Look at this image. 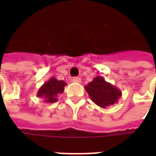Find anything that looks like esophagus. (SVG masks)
I'll return each instance as SVG.
<instances>
[{"label":"esophagus","instance_id":"esophagus-1","mask_svg":"<svg viewBox=\"0 0 156 156\" xmlns=\"http://www.w3.org/2000/svg\"><path fill=\"white\" fill-rule=\"evenodd\" d=\"M72 81H74V82H76V83H81V78H79V77H74V78L72 79Z\"/></svg>","mask_w":156,"mask_h":156}]
</instances>
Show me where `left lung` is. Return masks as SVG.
<instances>
[{
	"label": "left lung",
	"instance_id": "1",
	"mask_svg": "<svg viewBox=\"0 0 156 156\" xmlns=\"http://www.w3.org/2000/svg\"><path fill=\"white\" fill-rule=\"evenodd\" d=\"M92 101L102 108L115 104L122 96V91L105 81L101 76H97L85 87Z\"/></svg>",
	"mask_w": 156,
	"mask_h": 156
}]
</instances>
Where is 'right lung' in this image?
Returning <instances> with one entry per match:
<instances>
[{
  "instance_id": "right-lung-1",
  "label": "right lung",
  "mask_w": 156,
  "mask_h": 156,
  "mask_svg": "<svg viewBox=\"0 0 156 156\" xmlns=\"http://www.w3.org/2000/svg\"><path fill=\"white\" fill-rule=\"evenodd\" d=\"M67 83L64 81H59L56 78L52 77L40 87L37 96L43 99L44 102L54 103L58 101V94H62Z\"/></svg>"
}]
</instances>
